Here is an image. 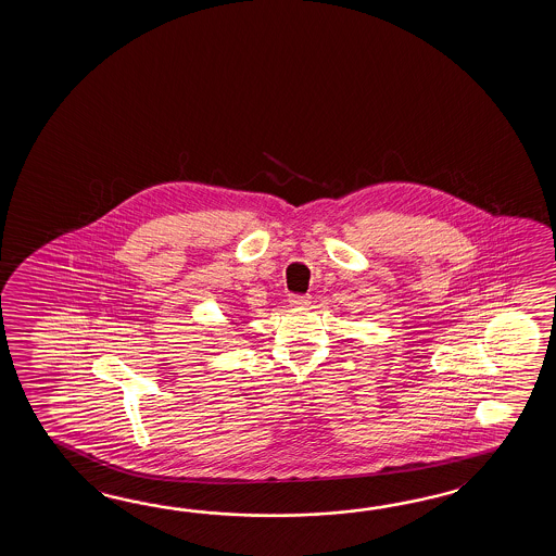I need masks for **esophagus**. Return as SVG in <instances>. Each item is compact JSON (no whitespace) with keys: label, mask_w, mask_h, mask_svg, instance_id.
Instances as JSON below:
<instances>
[{"label":"esophagus","mask_w":556,"mask_h":556,"mask_svg":"<svg viewBox=\"0 0 556 556\" xmlns=\"http://www.w3.org/2000/svg\"><path fill=\"white\" fill-rule=\"evenodd\" d=\"M290 304H292V306H307V304H309V295L290 294Z\"/></svg>","instance_id":"34e87169"}]
</instances>
